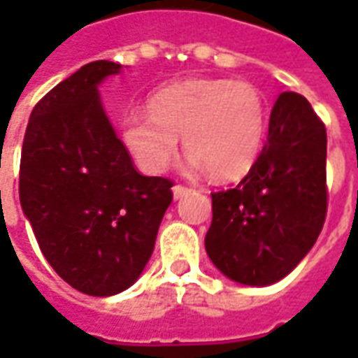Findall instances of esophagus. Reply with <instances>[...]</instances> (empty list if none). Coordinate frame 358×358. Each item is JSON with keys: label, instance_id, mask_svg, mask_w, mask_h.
I'll use <instances>...</instances> for the list:
<instances>
[{"label": "esophagus", "instance_id": "esophagus-1", "mask_svg": "<svg viewBox=\"0 0 358 358\" xmlns=\"http://www.w3.org/2000/svg\"><path fill=\"white\" fill-rule=\"evenodd\" d=\"M192 192L187 186H182V184H176V186L172 187V194H174V199H180V197H184Z\"/></svg>", "mask_w": 358, "mask_h": 358}]
</instances>
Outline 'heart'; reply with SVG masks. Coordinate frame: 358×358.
Instances as JSON below:
<instances>
[{
  "label": "heart",
  "instance_id": "heart-1",
  "mask_svg": "<svg viewBox=\"0 0 358 358\" xmlns=\"http://www.w3.org/2000/svg\"><path fill=\"white\" fill-rule=\"evenodd\" d=\"M266 103L249 82L186 80L159 90L148 110L120 118V138L143 172L157 174L176 153L178 136L189 163L213 178L236 180L255 164L266 136Z\"/></svg>",
  "mask_w": 358,
  "mask_h": 358
}]
</instances>
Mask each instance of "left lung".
Segmentation results:
<instances>
[{"label": "left lung", "instance_id": "1", "mask_svg": "<svg viewBox=\"0 0 358 358\" xmlns=\"http://www.w3.org/2000/svg\"><path fill=\"white\" fill-rule=\"evenodd\" d=\"M210 197L205 249L224 276L268 285L301 263L328 210L326 126L303 95H278L268 138L248 176Z\"/></svg>", "mask_w": 358, "mask_h": 358}]
</instances>
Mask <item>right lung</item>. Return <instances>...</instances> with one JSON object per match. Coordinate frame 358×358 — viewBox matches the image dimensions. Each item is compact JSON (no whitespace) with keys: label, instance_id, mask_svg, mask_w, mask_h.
<instances>
[{"label":"right lung","instance_id":"1","mask_svg":"<svg viewBox=\"0 0 358 358\" xmlns=\"http://www.w3.org/2000/svg\"><path fill=\"white\" fill-rule=\"evenodd\" d=\"M118 71L94 61L50 90L30 115L20 153V205L45 261L95 297L138 280L174 186L138 172L103 113L97 84Z\"/></svg>","mask_w":358,"mask_h":358}]
</instances>
